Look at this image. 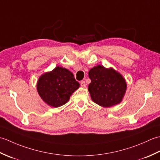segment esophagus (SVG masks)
Here are the masks:
<instances>
[{
	"instance_id": "1",
	"label": "esophagus",
	"mask_w": 160,
	"mask_h": 160,
	"mask_svg": "<svg viewBox=\"0 0 160 160\" xmlns=\"http://www.w3.org/2000/svg\"><path fill=\"white\" fill-rule=\"evenodd\" d=\"M80 86L82 87H86V83L84 80L80 81Z\"/></svg>"
}]
</instances>
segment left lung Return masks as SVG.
<instances>
[{
  "instance_id": "8db88e82",
  "label": "left lung",
  "mask_w": 160,
  "mask_h": 160,
  "mask_svg": "<svg viewBox=\"0 0 160 160\" xmlns=\"http://www.w3.org/2000/svg\"><path fill=\"white\" fill-rule=\"evenodd\" d=\"M91 83L88 87L91 98L101 107H110L122 101L127 83L120 73L103 66L94 67L89 71Z\"/></svg>"
}]
</instances>
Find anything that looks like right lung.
Instances as JSON below:
<instances>
[{
  "instance_id": "obj_1",
  "label": "right lung",
  "mask_w": 160,
  "mask_h": 160,
  "mask_svg": "<svg viewBox=\"0 0 160 160\" xmlns=\"http://www.w3.org/2000/svg\"><path fill=\"white\" fill-rule=\"evenodd\" d=\"M80 87L73 74L65 68L57 67L42 75L37 83V90L42 99L53 107L67 103L71 95Z\"/></svg>"
}]
</instances>
